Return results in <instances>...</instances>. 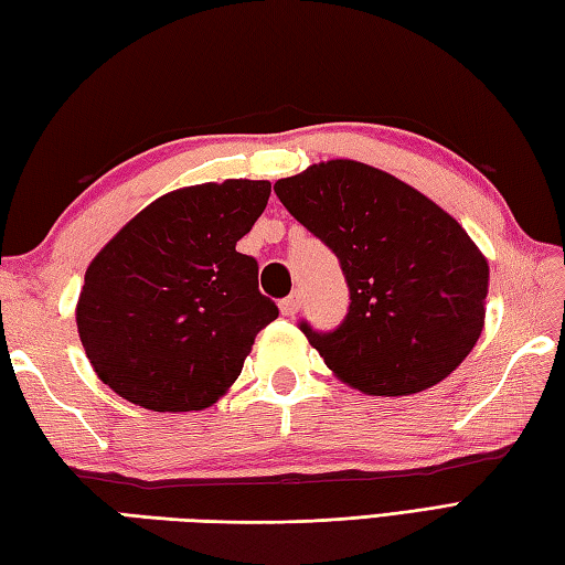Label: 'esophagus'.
Here are the masks:
<instances>
[{
    "instance_id": "obj_1",
    "label": "esophagus",
    "mask_w": 565,
    "mask_h": 565,
    "mask_svg": "<svg viewBox=\"0 0 565 565\" xmlns=\"http://www.w3.org/2000/svg\"><path fill=\"white\" fill-rule=\"evenodd\" d=\"M280 312L285 317H295L297 312H300V295L292 292L290 297H285V300H280Z\"/></svg>"
}]
</instances>
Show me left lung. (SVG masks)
<instances>
[{"mask_svg": "<svg viewBox=\"0 0 565 565\" xmlns=\"http://www.w3.org/2000/svg\"><path fill=\"white\" fill-rule=\"evenodd\" d=\"M275 194L342 265L344 322L332 332L300 322L339 379L369 396H408L462 364L484 327L489 265L448 211L354 159L278 179Z\"/></svg>", "mask_w": 565, "mask_h": 565, "instance_id": "left-lung-1", "label": "left lung"}]
</instances>
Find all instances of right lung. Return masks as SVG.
Returning a JSON list of instances; mask_svg holds the SVG:
<instances>
[{
    "label": "right lung",
    "mask_w": 565,
    "mask_h": 565,
    "mask_svg": "<svg viewBox=\"0 0 565 565\" xmlns=\"http://www.w3.org/2000/svg\"><path fill=\"white\" fill-rule=\"evenodd\" d=\"M270 182L226 179L169 191L85 270L76 322L103 383L147 411L216 403L255 334L278 317L258 263L236 250L268 206Z\"/></svg>",
    "instance_id": "obj_1"
}]
</instances>
